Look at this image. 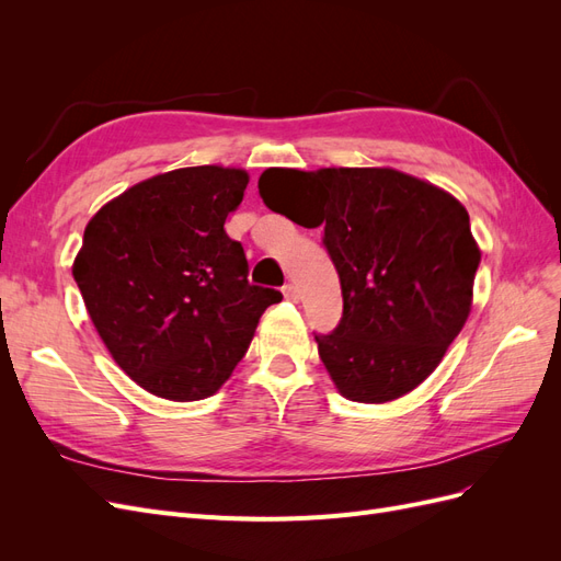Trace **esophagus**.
<instances>
[{
  "instance_id": "esophagus-1",
  "label": "esophagus",
  "mask_w": 561,
  "mask_h": 561,
  "mask_svg": "<svg viewBox=\"0 0 561 561\" xmlns=\"http://www.w3.org/2000/svg\"><path fill=\"white\" fill-rule=\"evenodd\" d=\"M283 295H285V299L297 301V299H299V287H297L295 283H287V285L283 287Z\"/></svg>"
}]
</instances>
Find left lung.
Masks as SVG:
<instances>
[{
    "label": "left lung",
    "instance_id": "left-lung-1",
    "mask_svg": "<svg viewBox=\"0 0 561 561\" xmlns=\"http://www.w3.org/2000/svg\"><path fill=\"white\" fill-rule=\"evenodd\" d=\"M266 208L325 227L344 313L316 334L339 393L388 402L414 390L466 325L480 248L451 194L393 168H268Z\"/></svg>",
    "mask_w": 561,
    "mask_h": 561
}]
</instances>
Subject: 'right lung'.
Returning <instances> with one entry per match:
<instances>
[{
  "mask_svg": "<svg viewBox=\"0 0 561 561\" xmlns=\"http://www.w3.org/2000/svg\"><path fill=\"white\" fill-rule=\"evenodd\" d=\"M241 168L194 165L149 178L100 208L72 274L116 365L149 393L213 396L245 355L266 307L243 245L225 231L248 186Z\"/></svg>",
  "mask_w": 561,
  "mask_h": 561,
  "instance_id": "obj_1",
  "label": "right lung"
}]
</instances>
